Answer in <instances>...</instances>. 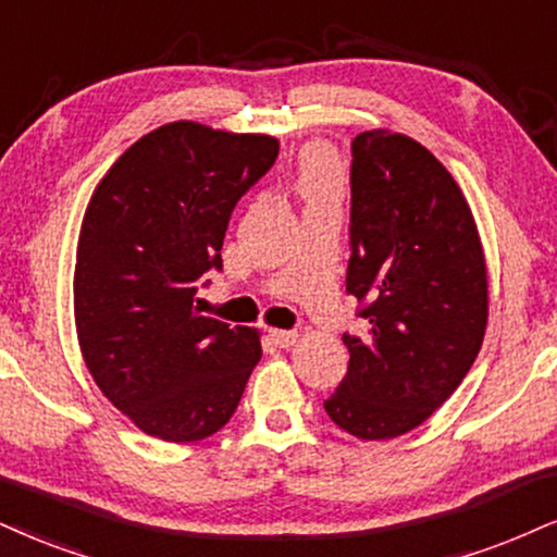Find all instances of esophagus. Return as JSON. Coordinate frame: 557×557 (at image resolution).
Here are the masks:
<instances>
[{
    "label": "esophagus",
    "instance_id": "34e87169",
    "mask_svg": "<svg viewBox=\"0 0 557 557\" xmlns=\"http://www.w3.org/2000/svg\"><path fill=\"white\" fill-rule=\"evenodd\" d=\"M268 335H271V341L276 343L278 348H289L299 341L297 331H268Z\"/></svg>",
    "mask_w": 557,
    "mask_h": 557
}]
</instances>
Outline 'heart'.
Segmentation results:
<instances>
[{
	"label": "heart",
	"mask_w": 557,
	"mask_h": 557,
	"mask_svg": "<svg viewBox=\"0 0 557 557\" xmlns=\"http://www.w3.org/2000/svg\"><path fill=\"white\" fill-rule=\"evenodd\" d=\"M294 188H297V194L305 198L307 203L325 201V198H338L341 170L331 147H325V144H312V147L301 149Z\"/></svg>",
	"instance_id": "b5f03b06"
}]
</instances>
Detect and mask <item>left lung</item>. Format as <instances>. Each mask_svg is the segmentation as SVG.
Wrapping results in <instances>:
<instances>
[{
  "label": "left lung",
  "mask_w": 557,
  "mask_h": 557,
  "mask_svg": "<svg viewBox=\"0 0 557 557\" xmlns=\"http://www.w3.org/2000/svg\"><path fill=\"white\" fill-rule=\"evenodd\" d=\"M351 154L346 292L369 331L343 333L351 359L325 410L351 436L382 442L421 425L470 372L488 271L468 198L429 149L374 128Z\"/></svg>",
  "instance_id": "1"
}]
</instances>
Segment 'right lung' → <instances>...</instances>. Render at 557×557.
Instances as JSON below:
<instances>
[{"label":"right lung","mask_w":557,"mask_h":557,"mask_svg":"<svg viewBox=\"0 0 557 557\" xmlns=\"http://www.w3.org/2000/svg\"><path fill=\"white\" fill-rule=\"evenodd\" d=\"M278 157L265 134L164 123L123 152L82 219L74 322L89 374L144 434L201 442L237 410L260 333L203 318L226 224Z\"/></svg>","instance_id":"1"}]
</instances>
